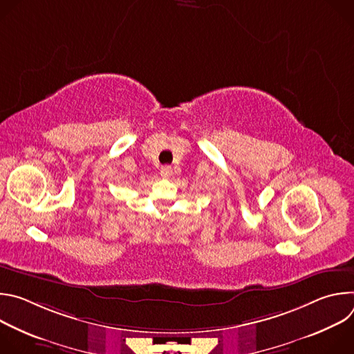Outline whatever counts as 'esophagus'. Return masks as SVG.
<instances>
[{
	"label": "esophagus",
	"instance_id": "obj_1",
	"mask_svg": "<svg viewBox=\"0 0 354 354\" xmlns=\"http://www.w3.org/2000/svg\"><path fill=\"white\" fill-rule=\"evenodd\" d=\"M171 175H172V168L171 167H162L161 168V176L162 178L168 179V178H171Z\"/></svg>",
	"mask_w": 354,
	"mask_h": 354
}]
</instances>
